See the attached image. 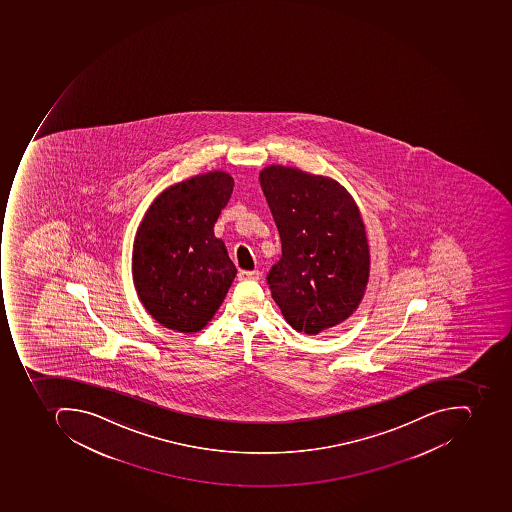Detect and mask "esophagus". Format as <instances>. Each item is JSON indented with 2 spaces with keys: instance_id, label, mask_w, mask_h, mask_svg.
Wrapping results in <instances>:
<instances>
[{
  "instance_id": "obj_1",
  "label": "esophagus",
  "mask_w": 512,
  "mask_h": 512,
  "mask_svg": "<svg viewBox=\"0 0 512 512\" xmlns=\"http://www.w3.org/2000/svg\"><path fill=\"white\" fill-rule=\"evenodd\" d=\"M238 279L240 280H258L260 279V271H240L238 272Z\"/></svg>"
}]
</instances>
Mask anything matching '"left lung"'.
Listing matches in <instances>:
<instances>
[{"instance_id": "left-lung-1", "label": "left lung", "mask_w": 512, "mask_h": 512, "mask_svg": "<svg viewBox=\"0 0 512 512\" xmlns=\"http://www.w3.org/2000/svg\"><path fill=\"white\" fill-rule=\"evenodd\" d=\"M260 185L282 241L268 274L272 299L298 332L318 335L356 312L370 277V246L345 186L298 167L271 164Z\"/></svg>"}]
</instances>
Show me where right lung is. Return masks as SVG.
Returning a JSON list of instances; mask_svg holds the SVG:
<instances>
[{
	"instance_id": "right-lung-1",
	"label": "right lung",
	"mask_w": 512,
	"mask_h": 512,
	"mask_svg": "<svg viewBox=\"0 0 512 512\" xmlns=\"http://www.w3.org/2000/svg\"><path fill=\"white\" fill-rule=\"evenodd\" d=\"M224 171L194 175L164 189L136 230L131 272L144 309L167 329L207 326L232 287L236 268L214 224L233 191Z\"/></svg>"
}]
</instances>
